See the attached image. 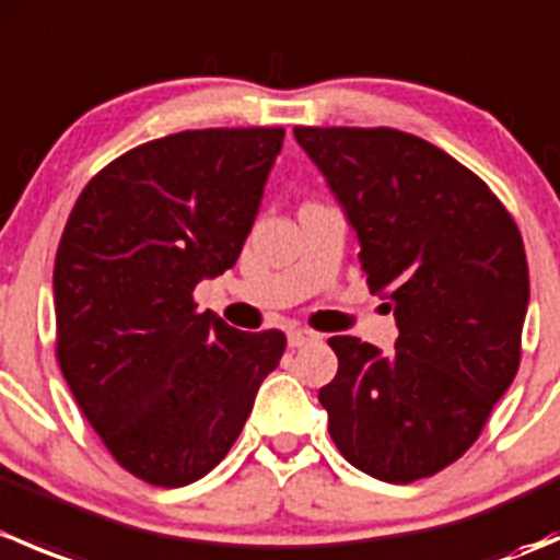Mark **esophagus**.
I'll return each mask as SVG.
<instances>
[{"instance_id": "34e87169", "label": "esophagus", "mask_w": 560, "mask_h": 560, "mask_svg": "<svg viewBox=\"0 0 560 560\" xmlns=\"http://www.w3.org/2000/svg\"><path fill=\"white\" fill-rule=\"evenodd\" d=\"M312 341H316V336H314V332H308V330H290V332H287V343H290L292 349H301V347H306V343H312Z\"/></svg>"}]
</instances>
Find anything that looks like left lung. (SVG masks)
<instances>
[{
  "instance_id": "1",
  "label": "left lung",
  "mask_w": 560,
  "mask_h": 560,
  "mask_svg": "<svg viewBox=\"0 0 560 560\" xmlns=\"http://www.w3.org/2000/svg\"><path fill=\"white\" fill-rule=\"evenodd\" d=\"M358 233L369 290L398 322L395 352L332 336L319 389L341 455L382 482L466 453L521 365L528 262L517 224L468 167L389 127H295Z\"/></svg>"
}]
</instances>
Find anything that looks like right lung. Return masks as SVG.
I'll use <instances>...</instances> for the list:
<instances>
[{
    "mask_svg": "<svg viewBox=\"0 0 560 560\" xmlns=\"http://www.w3.org/2000/svg\"><path fill=\"white\" fill-rule=\"evenodd\" d=\"M284 129H189L86 184L54 265L56 358L110 455L149 485L206 477L279 365L281 330L244 332L191 292L233 268Z\"/></svg>",
    "mask_w": 560,
    "mask_h": 560,
    "instance_id": "1",
    "label": "right lung"
}]
</instances>
